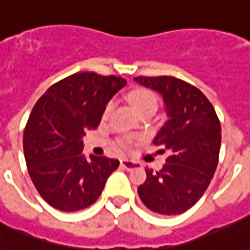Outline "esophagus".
Returning <instances> with one entry per match:
<instances>
[{
	"mask_svg": "<svg viewBox=\"0 0 250 250\" xmlns=\"http://www.w3.org/2000/svg\"><path fill=\"white\" fill-rule=\"evenodd\" d=\"M120 166L125 168V169H127V171H131V169H134V168L140 167L139 163L132 162V160H128V159H122V160H120Z\"/></svg>",
	"mask_w": 250,
	"mask_h": 250,
	"instance_id": "1",
	"label": "esophagus"
}]
</instances>
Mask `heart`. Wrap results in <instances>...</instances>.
<instances>
[{
  "label": "heart",
  "instance_id": "heart-1",
  "mask_svg": "<svg viewBox=\"0 0 250 250\" xmlns=\"http://www.w3.org/2000/svg\"><path fill=\"white\" fill-rule=\"evenodd\" d=\"M130 102L135 107V110L138 111V114L146 110H156L158 108V97L155 95V92H152L148 88H135L134 91L130 94ZM111 108H112V102L107 103L106 108H104V115L110 112ZM127 144H128V140H122L120 147L125 148Z\"/></svg>",
  "mask_w": 250,
  "mask_h": 250
}]
</instances>
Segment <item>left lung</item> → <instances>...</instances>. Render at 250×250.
<instances>
[{
  "mask_svg": "<svg viewBox=\"0 0 250 250\" xmlns=\"http://www.w3.org/2000/svg\"><path fill=\"white\" fill-rule=\"evenodd\" d=\"M135 82L158 91L168 120L153 139L171 155L159 172L146 169L138 188L140 200L155 213L180 214L207 191L219 163L221 125L204 94L175 77H136ZM164 151V149H163Z\"/></svg>",
  "mask_w": 250,
  "mask_h": 250,
  "instance_id": "1",
  "label": "left lung"
}]
</instances>
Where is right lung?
<instances>
[{"label":"right lung","instance_id":"obj_1","mask_svg":"<svg viewBox=\"0 0 250 250\" xmlns=\"http://www.w3.org/2000/svg\"><path fill=\"white\" fill-rule=\"evenodd\" d=\"M125 79L77 73L54 83L33 107L23 152L31 182L42 199L63 212L94 204L119 160L84 158L82 138L101 123L107 103Z\"/></svg>","mask_w":250,"mask_h":250}]
</instances>
